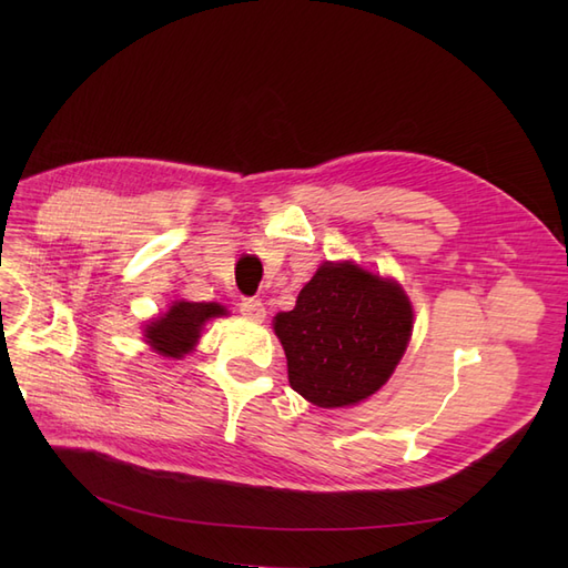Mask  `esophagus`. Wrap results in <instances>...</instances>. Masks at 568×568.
I'll return each instance as SVG.
<instances>
[{"label":"esophagus","instance_id":"1","mask_svg":"<svg viewBox=\"0 0 568 568\" xmlns=\"http://www.w3.org/2000/svg\"><path fill=\"white\" fill-rule=\"evenodd\" d=\"M239 313H242L246 320L263 322L265 320V305L257 298H244L242 303H239Z\"/></svg>","mask_w":568,"mask_h":568}]
</instances>
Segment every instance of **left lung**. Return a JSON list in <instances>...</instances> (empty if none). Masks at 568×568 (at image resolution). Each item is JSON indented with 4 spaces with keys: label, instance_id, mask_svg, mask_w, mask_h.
Here are the masks:
<instances>
[{
    "label": "left lung",
    "instance_id": "8db88e82",
    "mask_svg": "<svg viewBox=\"0 0 568 568\" xmlns=\"http://www.w3.org/2000/svg\"><path fill=\"white\" fill-rule=\"evenodd\" d=\"M412 305L398 282L322 263L296 307L274 317L288 384L317 407H348L379 390L407 348Z\"/></svg>",
    "mask_w": 568,
    "mask_h": 568
}]
</instances>
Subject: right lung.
<instances>
[{"instance_id": "obj_1", "label": "right lung", "mask_w": 568, "mask_h": 568, "mask_svg": "<svg viewBox=\"0 0 568 568\" xmlns=\"http://www.w3.org/2000/svg\"><path fill=\"white\" fill-rule=\"evenodd\" d=\"M222 315L227 311L220 303L175 301L165 315L146 324L144 338L159 355L180 359L194 351L205 322Z\"/></svg>"}]
</instances>
